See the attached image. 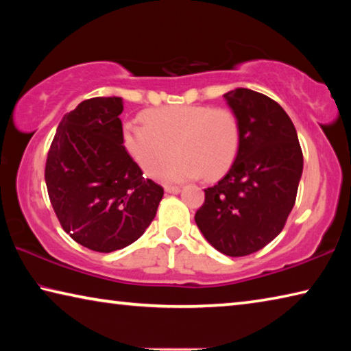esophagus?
Masks as SVG:
<instances>
[{
    "label": "esophagus",
    "instance_id": "obj_1",
    "mask_svg": "<svg viewBox=\"0 0 351 351\" xmlns=\"http://www.w3.org/2000/svg\"><path fill=\"white\" fill-rule=\"evenodd\" d=\"M165 192L167 193H180L181 192V187H176V186H165Z\"/></svg>",
    "mask_w": 351,
    "mask_h": 351
}]
</instances>
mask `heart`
<instances>
[{
	"label": "heart",
	"mask_w": 351,
	"mask_h": 351,
	"mask_svg": "<svg viewBox=\"0 0 351 351\" xmlns=\"http://www.w3.org/2000/svg\"><path fill=\"white\" fill-rule=\"evenodd\" d=\"M123 144L148 176L162 173L167 182L224 173L240 145L239 119L229 108L206 105H171L147 111L144 123L123 125Z\"/></svg>",
	"instance_id": "1"
}]
</instances>
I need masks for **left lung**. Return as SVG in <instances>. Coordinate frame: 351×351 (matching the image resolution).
Listing matches in <instances>:
<instances>
[{
    "instance_id": "obj_1",
    "label": "left lung",
    "mask_w": 351,
    "mask_h": 351,
    "mask_svg": "<svg viewBox=\"0 0 351 351\" xmlns=\"http://www.w3.org/2000/svg\"><path fill=\"white\" fill-rule=\"evenodd\" d=\"M223 97L239 119V152L226 176L204 190L195 221L217 251L245 257L282 232L295 203L304 154L294 123L274 100L247 88Z\"/></svg>"
}]
</instances>
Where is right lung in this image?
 <instances>
[{"label":"right lung","mask_w":351,"mask_h":351,"mask_svg":"<svg viewBox=\"0 0 351 351\" xmlns=\"http://www.w3.org/2000/svg\"><path fill=\"white\" fill-rule=\"evenodd\" d=\"M121 97L83 100L64 114L46 159L51 204L71 239L96 252L132 245L156 215L164 189L123 147Z\"/></svg>","instance_id":"1"}]
</instances>
